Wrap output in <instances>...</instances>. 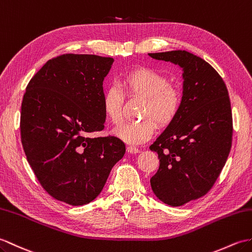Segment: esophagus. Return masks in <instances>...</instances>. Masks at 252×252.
Returning a JSON list of instances; mask_svg holds the SVG:
<instances>
[{"mask_svg":"<svg viewBox=\"0 0 252 252\" xmlns=\"http://www.w3.org/2000/svg\"><path fill=\"white\" fill-rule=\"evenodd\" d=\"M126 151L128 154H138L139 149L136 148V147H134V146H127Z\"/></svg>","mask_w":252,"mask_h":252,"instance_id":"34e87169","label":"esophagus"}]
</instances>
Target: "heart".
Wrapping results in <instances>:
<instances>
[{
	"label": "heart",
	"instance_id": "heart-1",
	"mask_svg": "<svg viewBox=\"0 0 252 252\" xmlns=\"http://www.w3.org/2000/svg\"><path fill=\"white\" fill-rule=\"evenodd\" d=\"M121 87L128 95L145 98L140 109L142 120L126 122L114 130L115 135L130 145H139L153 137L157 124L168 126L176 118L183 105V91L168 83L165 75L153 68L142 67L127 72L121 79ZM124 92L117 85H109L103 93V110L114 125L122 121Z\"/></svg>",
	"mask_w": 252,
	"mask_h": 252
}]
</instances>
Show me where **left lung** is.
I'll list each match as a JSON object with an SVG mask.
<instances>
[{"instance_id": "left-lung-1", "label": "left lung", "mask_w": 252, "mask_h": 252, "mask_svg": "<svg viewBox=\"0 0 252 252\" xmlns=\"http://www.w3.org/2000/svg\"><path fill=\"white\" fill-rule=\"evenodd\" d=\"M183 68V105L149 149L160 159L150 179L157 197L181 206L213 188L232 146L233 120L226 86L217 71L186 50L148 54Z\"/></svg>"}]
</instances>
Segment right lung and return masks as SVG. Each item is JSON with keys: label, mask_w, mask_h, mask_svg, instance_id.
Wrapping results in <instances>:
<instances>
[{"label": "right lung", "mask_w": 252, "mask_h": 252, "mask_svg": "<svg viewBox=\"0 0 252 252\" xmlns=\"http://www.w3.org/2000/svg\"><path fill=\"white\" fill-rule=\"evenodd\" d=\"M113 62L95 55L52 58L33 76L22 98L27 160L45 191L69 205L94 200L126 154L118 137L89 136L104 128L103 81Z\"/></svg>", "instance_id": "right-lung-1"}]
</instances>
